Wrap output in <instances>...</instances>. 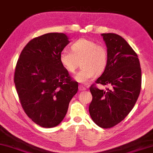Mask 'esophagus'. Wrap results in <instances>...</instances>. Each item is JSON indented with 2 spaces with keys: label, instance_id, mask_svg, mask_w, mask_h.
I'll list each match as a JSON object with an SVG mask.
<instances>
[{
  "label": "esophagus",
  "instance_id": "obj_1",
  "mask_svg": "<svg viewBox=\"0 0 153 153\" xmlns=\"http://www.w3.org/2000/svg\"><path fill=\"white\" fill-rule=\"evenodd\" d=\"M79 90H80V91H85L86 88L80 85H79Z\"/></svg>",
  "mask_w": 153,
  "mask_h": 153
}]
</instances>
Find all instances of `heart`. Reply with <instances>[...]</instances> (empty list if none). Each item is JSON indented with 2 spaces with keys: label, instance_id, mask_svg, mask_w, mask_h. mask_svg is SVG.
Returning <instances> with one entry per match:
<instances>
[{
  "label": "heart",
  "instance_id": "b5f03b06",
  "mask_svg": "<svg viewBox=\"0 0 153 153\" xmlns=\"http://www.w3.org/2000/svg\"><path fill=\"white\" fill-rule=\"evenodd\" d=\"M71 51L62 50L60 61L66 71L73 73L80 61L81 68L74 75L79 82H87L95 73L100 74L105 70L108 62L107 48L87 38H80L71 45Z\"/></svg>",
  "mask_w": 153,
  "mask_h": 153
}]
</instances>
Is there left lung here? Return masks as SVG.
<instances>
[{
  "label": "left lung",
  "mask_w": 153,
  "mask_h": 153,
  "mask_svg": "<svg viewBox=\"0 0 153 153\" xmlns=\"http://www.w3.org/2000/svg\"><path fill=\"white\" fill-rule=\"evenodd\" d=\"M101 36L108 49V62L95 82L111 88L103 91L91 85L89 113L95 124L110 128L124 120L135 105L140 93L141 68L137 55L124 38L115 33Z\"/></svg>",
  "instance_id": "1"
}]
</instances>
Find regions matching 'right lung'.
I'll return each instance as SVG.
<instances>
[{
  "mask_svg": "<svg viewBox=\"0 0 153 153\" xmlns=\"http://www.w3.org/2000/svg\"><path fill=\"white\" fill-rule=\"evenodd\" d=\"M70 43L64 33L37 37L24 47L16 66L14 82L27 115L43 128L62 122L78 90L60 63V54Z\"/></svg>",
  "mask_w": 153,
  "mask_h": 153,
  "instance_id": "obj_1",
  "label": "right lung"
}]
</instances>
